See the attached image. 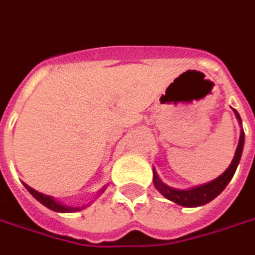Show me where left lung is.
<instances>
[{
	"label": "left lung",
	"mask_w": 255,
	"mask_h": 255,
	"mask_svg": "<svg viewBox=\"0 0 255 255\" xmlns=\"http://www.w3.org/2000/svg\"><path fill=\"white\" fill-rule=\"evenodd\" d=\"M236 117H238L239 122L242 124V119L240 115L238 114V111H235ZM243 145H245V131L242 129L240 133V138H239L238 148L235 152V158L232 161V164L229 165V168L226 171L217 178L215 180H212L210 183L203 184V186H198L190 190H178V189H172L169 186L164 184L159 178H158L157 172L154 171V186L164 197L168 200H171L173 203H176L179 205H183V207H200V205H204L207 203H210L211 200L218 196L219 193H222L225 187L228 186V183L231 182V179L233 178L236 168H238L239 161L242 157V152H243Z\"/></svg>",
	"instance_id": "left-lung-1"
}]
</instances>
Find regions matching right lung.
<instances>
[{
    "label": "right lung",
    "instance_id": "right-lung-1",
    "mask_svg": "<svg viewBox=\"0 0 255 255\" xmlns=\"http://www.w3.org/2000/svg\"><path fill=\"white\" fill-rule=\"evenodd\" d=\"M24 184V183H23ZM24 187L29 190L33 197L36 198L37 201H40L41 204L45 205L47 208H50L52 211H57V212H75V211H79V210H83L84 207H66V205H62L61 203H58L55 201L54 198L50 197V196H45L43 193H38L34 189H31L30 186H27V184H24ZM103 193V191H101Z\"/></svg>",
    "mask_w": 255,
    "mask_h": 255
}]
</instances>
